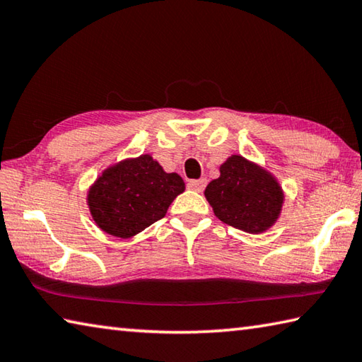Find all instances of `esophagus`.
<instances>
[{
    "instance_id": "esophagus-1",
    "label": "esophagus",
    "mask_w": 362,
    "mask_h": 362,
    "mask_svg": "<svg viewBox=\"0 0 362 362\" xmlns=\"http://www.w3.org/2000/svg\"><path fill=\"white\" fill-rule=\"evenodd\" d=\"M204 186H206V180L202 178V180H190L187 182V187L192 189V190H197V192H202V190L204 189Z\"/></svg>"
}]
</instances>
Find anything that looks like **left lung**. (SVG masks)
Instances as JSON below:
<instances>
[{
    "label": "left lung",
    "instance_id": "left-lung-1",
    "mask_svg": "<svg viewBox=\"0 0 362 362\" xmlns=\"http://www.w3.org/2000/svg\"><path fill=\"white\" fill-rule=\"evenodd\" d=\"M204 197L217 219L247 233H262L277 221L284 203L279 182L255 163L231 156L221 165Z\"/></svg>",
    "mask_w": 362,
    "mask_h": 362
}]
</instances>
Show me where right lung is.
<instances>
[{"label": "right lung", "mask_w": 362, "mask_h": 362, "mask_svg": "<svg viewBox=\"0 0 362 362\" xmlns=\"http://www.w3.org/2000/svg\"><path fill=\"white\" fill-rule=\"evenodd\" d=\"M184 192L180 175L165 173L151 156L107 168L88 194L94 222L108 235L131 238L167 214Z\"/></svg>", "instance_id": "right-lung-1"}]
</instances>
